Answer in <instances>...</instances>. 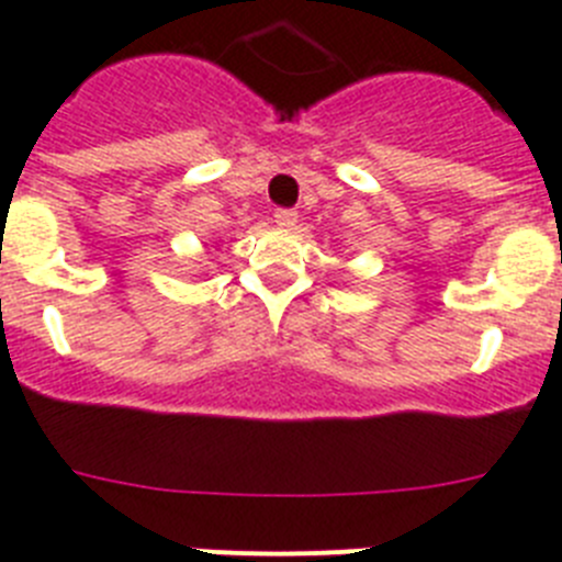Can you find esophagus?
<instances>
[{
	"mask_svg": "<svg viewBox=\"0 0 562 562\" xmlns=\"http://www.w3.org/2000/svg\"><path fill=\"white\" fill-rule=\"evenodd\" d=\"M276 224L281 226V229H292V226L299 224V212H295V209H278Z\"/></svg>",
	"mask_w": 562,
	"mask_h": 562,
	"instance_id": "1",
	"label": "esophagus"
}]
</instances>
